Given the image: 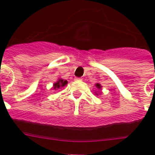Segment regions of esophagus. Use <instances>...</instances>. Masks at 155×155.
<instances>
[{"label":"esophagus","instance_id":"34e87169","mask_svg":"<svg viewBox=\"0 0 155 155\" xmlns=\"http://www.w3.org/2000/svg\"><path fill=\"white\" fill-rule=\"evenodd\" d=\"M75 81H82V78H75Z\"/></svg>","mask_w":155,"mask_h":155}]
</instances>
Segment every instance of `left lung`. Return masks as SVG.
Masks as SVG:
<instances>
[{"instance_id":"8db88e82","label":"left lung","mask_w":155,"mask_h":155,"mask_svg":"<svg viewBox=\"0 0 155 155\" xmlns=\"http://www.w3.org/2000/svg\"><path fill=\"white\" fill-rule=\"evenodd\" d=\"M96 87L97 88V90H98V91L97 92H95V95H96V96H98V94H101V88H102V85H101L100 83H96Z\"/></svg>"}]
</instances>
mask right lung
<instances>
[{"label":"right lung","instance_id":"right-lung-1","mask_svg":"<svg viewBox=\"0 0 155 155\" xmlns=\"http://www.w3.org/2000/svg\"><path fill=\"white\" fill-rule=\"evenodd\" d=\"M67 83H68V81H67L63 80L61 78H59L58 81L54 83V85H53V89L58 90V89L59 88H62V87H64V86H65V85H67Z\"/></svg>","mask_w":155,"mask_h":155}]
</instances>
